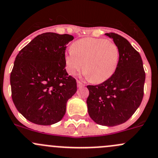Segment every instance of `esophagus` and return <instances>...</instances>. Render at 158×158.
Returning <instances> with one entry per match:
<instances>
[{"label": "esophagus", "mask_w": 158, "mask_h": 158, "mask_svg": "<svg viewBox=\"0 0 158 158\" xmlns=\"http://www.w3.org/2000/svg\"><path fill=\"white\" fill-rule=\"evenodd\" d=\"M77 86L78 87H82V86H84V84L82 83V82H81L80 81L77 80Z\"/></svg>", "instance_id": "obj_1"}]
</instances>
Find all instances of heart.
<instances>
[{
	"label": "heart",
	"mask_w": 158,
	"mask_h": 158,
	"mask_svg": "<svg viewBox=\"0 0 158 158\" xmlns=\"http://www.w3.org/2000/svg\"><path fill=\"white\" fill-rule=\"evenodd\" d=\"M119 59L120 51L114 42L103 38H85L76 41L65 55V69L74 76L83 69L89 79L99 84L113 76Z\"/></svg>",
	"instance_id": "b5f03b06"
}]
</instances>
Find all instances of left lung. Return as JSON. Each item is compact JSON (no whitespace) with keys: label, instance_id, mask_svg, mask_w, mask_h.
<instances>
[{"label":"left lung","instance_id":"obj_1","mask_svg":"<svg viewBox=\"0 0 158 158\" xmlns=\"http://www.w3.org/2000/svg\"><path fill=\"white\" fill-rule=\"evenodd\" d=\"M120 51L117 69L111 78L96 85H87L86 103L92 120L102 126L125 123L140 106L143 96L145 72L138 52L126 38L106 33Z\"/></svg>","mask_w":158,"mask_h":158}]
</instances>
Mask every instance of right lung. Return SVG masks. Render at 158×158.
I'll return each instance as SVG.
<instances>
[{
	"label": "right lung",
	"instance_id": "obj_1",
	"mask_svg": "<svg viewBox=\"0 0 158 158\" xmlns=\"http://www.w3.org/2000/svg\"><path fill=\"white\" fill-rule=\"evenodd\" d=\"M73 35L46 32L35 37L15 58L10 73L12 100L31 123L52 125L63 118L76 93V79L65 69L66 45Z\"/></svg>",
	"mask_w": 158,
	"mask_h": 158
}]
</instances>
